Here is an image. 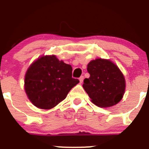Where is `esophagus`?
<instances>
[{
    "mask_svg": "<svg viewBox=\"0 0 149 149\" xmlns=\"http://www.w3.org/2000/svg\"><path fill=\"white\" fill-rule=\"evenodd\" d=\"M79 81H80V83L81 84L83 83V81H84V76H81V77L79 78Z\"/></svg>",
    "mask_w": 149,
    "mask_h": 149,
    "instance_id": "1",
    "label": "esophagus"
}]
</instances>
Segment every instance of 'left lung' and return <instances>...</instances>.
<instances>
[{
    "instance_id": "8db88e82",
    "label": "left lung",
    "mask_w": 149,
    "mask_h": 149,
    "mask_svg": "<svg viewBox=\"0 0 149 149\" xmlns=\"http://www.w3.org/2000/svg\"><path fill=\"white\" fill-rule=\"evenodd\" d=\"M87 70L90 77L84 79L83 88L94 104L102 108L109 107L123 99L125 79L114 63L97 58L88 63Z\"/></svg>"
}]
</instances>
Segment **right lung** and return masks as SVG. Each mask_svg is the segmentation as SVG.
Instances as JSON below:
<instances>
[{"label":"right lung","mask_w":149,"mask_h":149,"mask_svg":"<svg viewBox=\"0 0 149 149\" xmlns=\"http://www.w3.org/2000/svg\"><path fill=\"white\" fill-rule=\"evenodd\" d=\"M79 81L72 78V67L55 55H43L30 65L25 74L24 90L37 107L49 109L64 100Z\"/></svg>","instance_id":"obj_1"}]
</instances>
